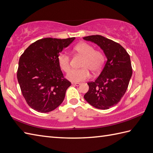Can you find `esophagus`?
Listing matches in <instances>:
<instances>
[{
	"mask_svg": "<svg viewBox=\"0 0 153 153\" xmlns=\"http://www.w3.org/2000/svg\"><path fill=\"white\" fill-rule=\"evenodd\" d=\"M71 84H72V85H76V86H79V85H80V83H78V82H72Z\"/></svg>",
	"mask_w": 153,
	"mask_h": 153,
	"instance_id": "esophagus-1",
	"label": "esophagus"
}]
</instances>
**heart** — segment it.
Listing matches in <instances>:
<instances>
[{"label": "heart", "mask_w": 153, "mask_h": 153, "mask_svg": "<svg viewBox=\"0 0 153 153\" xmlns=\"http://www.w3.org/2000/svg\"><path fill=\"white\" fill-rule=\"evenodd\" d=\"M74 51L82 56L84 59L82 62L80 68L82 69L73 70L67 76L68 79L79 82L88 79L90 77V73L97 74L101 71L105 64L106 57L102 51L95 50L92 45L86 42H81L74 47ZM58 63L59 68L65 73L71 69V58L69 54L63 51L58 55Z\"/></svg>", "instance_id": "b5f03b06"}]
</instances>
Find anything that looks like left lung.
Wrapping results in <instances>:
<instances>
[{
    "mask_svg": "<svg viewBox=\"0 0 153 153\" xmlns=\"http://www.w3.org/2000/svg\"><path fill=\"white\" fill-rule=\"evenodd\" d=\"M102 48L107 60L99 76L89 82V90L84 96L96 108L106 110L120 101L125 95L132 74L130 56L120 44L100 35L83 38Z\"/></svg>",
    "mask_w": 153,
    "mask_h": 153,
    "instance_id": "8db88e82",
    "label": "left lung"
}]
</instances>
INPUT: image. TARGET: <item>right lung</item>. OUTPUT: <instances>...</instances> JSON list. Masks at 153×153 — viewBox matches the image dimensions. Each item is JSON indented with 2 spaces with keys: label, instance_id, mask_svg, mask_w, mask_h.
I'll use <instances>...</instances> for the list:
<instances>
[{
  "label": "right lung",
  "instance_id": "right-lung-1",
  "mask_svg": "<svg viewBox=\"0 0 153 153\" xmlns=\"http://www.w3.org/2000/svg\"><path fill=\"white\" fill-rule=\"evenodd\" d=\"M74 39H41L21 54L17 80L26 102L32 109L47 113L62 103L71 82L64 78L58 57Z\"/></svg>",
  "mask_w": 153,
  "mask_h": 153
}]
</instances>
